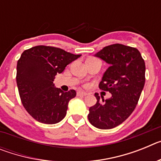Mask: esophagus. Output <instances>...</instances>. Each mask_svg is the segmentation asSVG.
<instances>
[{"instance_id":"esophagus-1","label":"esophagus","mask_w":161,"mask_h":161,"mask_svg":"<svg viewBox=\"0 0 161 161\" xmlns=\"http://www.w3.org/2000/svg\"><path fill=\"white\" fill-rule=\"evenodd\" d=\"M87 95V93H85V92H82V91H78L77 92V96H86Z\"/></svg>"}]
</instances>
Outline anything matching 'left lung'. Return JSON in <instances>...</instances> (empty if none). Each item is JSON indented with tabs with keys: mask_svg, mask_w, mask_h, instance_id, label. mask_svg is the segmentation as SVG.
I'll return each mask as SVG.
<instances>
[{
	"mask_svg": "<svg viewBox=\"0 0 161 161\" xmlns=\"http://www.w3.org/2000/svg\"><path fill=\"white\" fill-rule=\"evenodd\" d=\"M109 64L99 89L112 97L89 108V123L99 129H112L131 114L139 102L145 84V63L139 50L123 44L105 47L95 55Z\"/></svg>",
	"mask_w": 161,
	"mask_h": 161,
	"instance_id": "left-lung-1",
	"label": "left lung"
}]
</instances>
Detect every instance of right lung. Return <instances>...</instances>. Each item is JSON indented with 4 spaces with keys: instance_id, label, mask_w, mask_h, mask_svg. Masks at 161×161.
Instances as JSON below:
<instances>
[{
    "instance_id": "1",
    "label": "right lung",
    "mask_w": 161,
    "mask_h": 161,
    "mask_svg": "<svg viewBox=\"0 0 161 161\" xmlns=\"http://www.w3.org/2000/svg\"><path fill=\"white\" fill-rule=\"evenodd\" d=\"M80 55L43 45L22 52L17 64V85L22 105L35 120L55 124L65 117L68 102L76 93L54 87L53 80Z\"/></svg>"
}]
</instances>
